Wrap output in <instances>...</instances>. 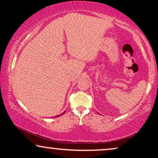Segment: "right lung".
Segmentation results:
<instances>
[{"label": "right lung", "instance_id": "1", "mask_svg": "<svg viewBox=\"0 0 158 158\" xmlns=\"http://www.w3.org/2000/svg\"><path fill=\"white\" fill-rule=\"evenodd\" d=\"M64 112H65V111H64ZM64 113H62V114H61V115H62V114H64ZM61 115H60V116H61ZM57 116H60V115H58V116H56V117H57Z\"/></svg>", "mask_w": 158, "mask_h": 158}]
</instances>
